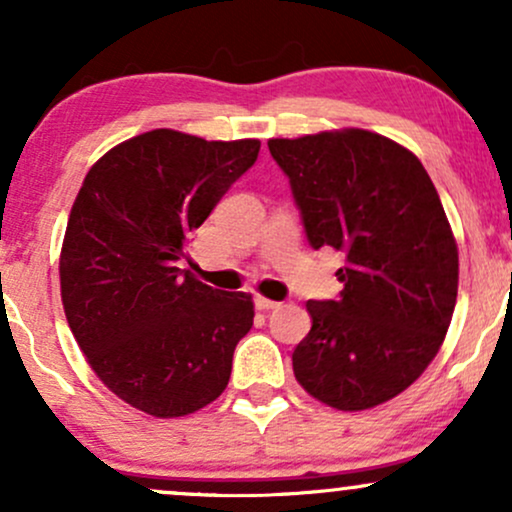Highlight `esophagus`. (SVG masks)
<instances>
[{
    "label": "esophagus",
    "mask_w": 512,
    "mask_h": 512,
    "mask_svg": "<svg viewBox=\"0 0 512 512\" xmlns=\"http://www.w3.org/2000/svg\"><path fill=\"white\" fill-rule=\"evenodd\" d=\"M255 308H257V310H264V313H267V310L279 308V303L269 301V298H264V296H255Z\"/></svg>",
    "instance_id": "obj_1"
}]
</instances>
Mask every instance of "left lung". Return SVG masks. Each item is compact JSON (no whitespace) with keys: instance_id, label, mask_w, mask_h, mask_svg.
<instances>
[{"instance_id":"obj_1","label":"left lung","mask_w":512,"mask_h":512,"mask_svg":"<svg viewBox=\"0 0 512 512\" xmlns=\"http://www.w3.org/2000/svg\"><path fill=\"white\" fill-rule=\"evenodd\" d=\"M267 146L308 243L346 255L339 301H308L313 327L293 349V373L327 407H378L436 358L455 310L460 260L436 187L409 149L368 129Z\"/></svg>"}]
</instances>
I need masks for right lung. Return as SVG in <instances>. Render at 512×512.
Masks as SVG:
<instances>
[{
	"label": "right lung",
	"instance_id": "right-lung-1",
	"mask_svg": "<svg viewBox=\"0 0 512 512\" xmlns=\"http://www.w3.org/2000/svg\"><path fill=\"white\" fill-rule=\"evenodd\" d=\"M260 142L151 129L86 173L60 255L62 305L88 366L129 407L175 419L226 390L250 293L187 269V240L257 161Z\"/></svg>",
	"mask_w": 512,
	"mask_h": 512
}]
</instances>
